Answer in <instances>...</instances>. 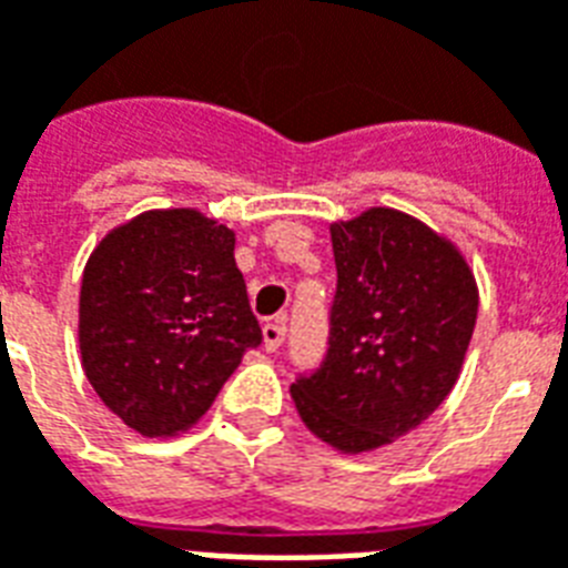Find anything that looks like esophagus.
I'll return each instance as SVG.
<instances>
[{"label":"esophagus","mask_w":568,"mask_h":568,"mask_svg":"<svg viewBox=\"0 0 568 568\" xmlns=\"http://www.w3.org/2000/svg\"><path fill=\"white\" fill-rule=\"evenodd\" d=\"M262 334L264 348H267V352H276V348L285 343V318H273V322H267Z\"/></svg>","instance_id":"34e87169"}]
</instances>
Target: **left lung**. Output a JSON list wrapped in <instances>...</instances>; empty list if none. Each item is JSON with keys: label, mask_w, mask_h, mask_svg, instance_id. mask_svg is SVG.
I'll list each match as a JSON object with an SVG mask.
<instances>
[{"label": "left lung", "mask_w": 568, "mask_h": 568, "mask_svg": "<svg viewBox=\"0 0 568 568\" xmlns=\"http://www.w3.org/2000/svg\"><path fill=\"white\" fill-rule=\"evenodd\" d=\"M331 243L325 358L297 373L292 397L318 439L358 455L409 434L455 388L478 292L464 255L397 210L334 222Z\"/></svg>", "instance_id": "left-lung-1"}]
</instances>
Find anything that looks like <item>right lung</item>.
<instances>
[{
    "label": "right lung",
    "mask_w": 568,
    "mask_h": 568,
    "mask_svg": "<svg viewBox=\"0 0 568 568\" xmlns=\"http://www.w3.org/2000/svg\"><path fill=\"white\" fill-rule=\"evenodd\" d=\"M78 334L87 379L132 430L192 427L262 346L234 231L189 207L113 229L83 267Z\"/></svg>",
    "instance_id": "add662e5"
}]
</instances>
